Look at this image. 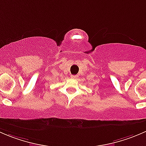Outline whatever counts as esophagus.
I'll return each instance as SVG.
<instances>
[{
  "instance_id": "obj_1",
  "label": "esophagus",
  "mask_w": 146,
  "mask_h": 146,
  "mask_svg": "<svg viewBox=\"0 0 146 146\" xmlns=\"http://www.w3.org/2000/svg\"><path fill=\"white\" fill-rule=\"evenodd\" d=\"M78 77V76L77 75H73V76H71V78L73 79H76Z\"/></svg>"
}]
</instances>
